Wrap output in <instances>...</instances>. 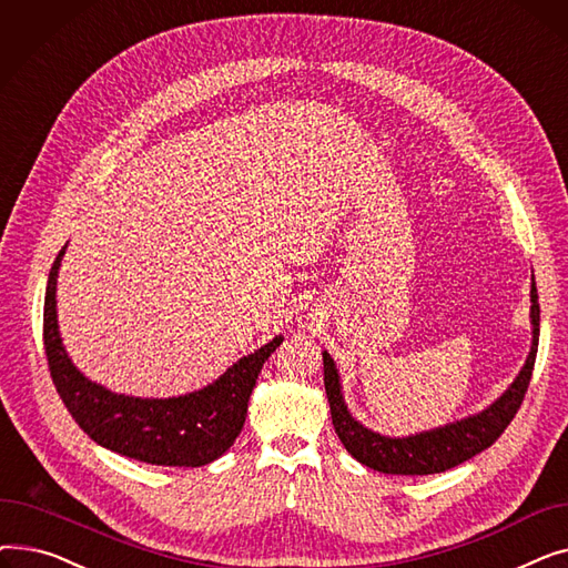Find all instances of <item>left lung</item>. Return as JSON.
Returning <instances> with one entry per match:
<instances>
[{
    "instance_id": "8db88e82",
    "label": "left lung",
    "mask_w": 568,
    "mask_h": 568,
    "mask_svg": "<svg viewBox=\"0 0 568 568\" xmlns=\"http://www.w3.org/2000/svg\"><path fill=\"white\" fill-rule=\"evenodd\" d=\"M539 294H536V285L531 281V349L514 384L484 412L467 416V419H460L456 424H446L442 428L416 433L409 437H384L379 433L364 428L359 422H354V416L347 412V405L341 394L336 364L329 354L322 352L324 389L332 407V422L347 454L362 465L384 474L424 476L452 469L488 449V446L495 444V439L506 430V426L514 422V416L520 409L523 398L527 394L536 362V349H539Z\"/></svg>"
}]
</instances>
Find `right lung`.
<instances>
[{
    "label": "right lung",
    "mask_w": 568,
    "mask_h": 568,
    "mask_svg": "<svg viewBox=\"0 0 568 568\" xmlns=\"http://www.w3.org/2000/svg\"><path fill=\"white\" fill-rule=\"evenodd\" d=\"M64 251L67 246L54 257L48 276L43 345L54 389L75 424L105 449L149 465L200 467L221 458L242 433L255 379L283 336L239 359L200 392L176 398L112 394L71 364L59 338L54 292Z\"/></svg>",
    "instance_id": "right-lung-1"
}]
</instances>
